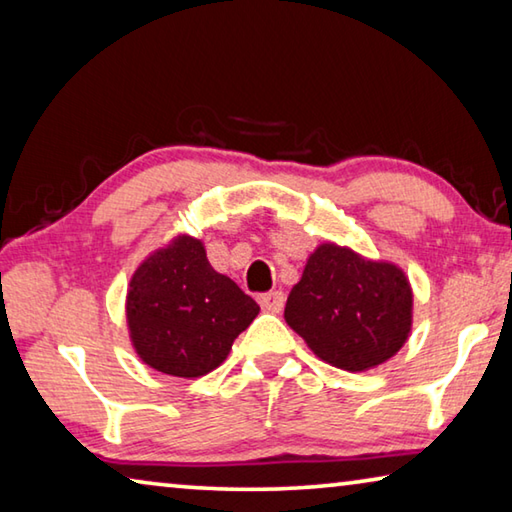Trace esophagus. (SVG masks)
<instances>
[{"label": "esophagus", "instance_id": "esophagus-1", "mask_svg": "<svg viewBox=\"0 0 512 512\" xmlns=\"http://www.w3.org/2000/svg\"><path fill=\"white\" fill-rule=\"evenodd\" d=\"M259 307L264 311H271V314H280L284 307V293L282 291H271L259 296Z\"/></svg>", "mask_w": 512, "mask_h": 512}]
</instances>
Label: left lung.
Listing matches in <instances>:
<instances>
[{
  "label": "left lung",
  "mask_w": 512,
  "mask_h": 512,
  "mask_svg": "<svg viewBox=\"0 0 512 512\" xmlns=\"http://www.w3.org/2000/svg\"><path fill=\"white\" fill-rule=\"evenodd\" d=\"M284 320L329 366L366 372L393 359L413 329V289L404 268L334 241L307 257Z\"/></svg>",
  "instance_id": "8db88e82"
}]
</instances>
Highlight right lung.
Listing matches in <instances>:
<instances>
[{
  "mask_svg": "<svg viewBox=\"0 0 512 512\" xmlns=\"http://www.w3.org/2000/svg\"><path fill=\"white\" fill-rule=\"evenodd\" d=\"M257 314V302L214 271L203 241L189 235H173L146 255L126 291L135 354L171 377L196 379L219 368Z\"/></svg>",
  "mask_w": 512,
  "mask_h": 512,
  "instance_id": "add662e5",
  "label": "right lung"
}]
</instances>
